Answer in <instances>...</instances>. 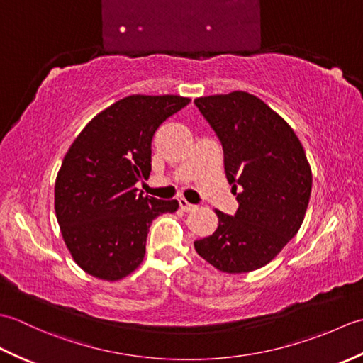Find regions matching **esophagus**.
I'll return each mask as SVG.
<instances>
[{
  "mask_svg": "<svg viewBox=\"0 0 363 363\" xmlns=\"http://www.w3.org/2000/svg\"><path fill=\"white\" fill-rule=\"evenodd\" d=\"M179 207H181V209H182L184 212H191V211L196 209L195 204H190V203L187 201V199H184V198L179 199Z\"/></svg>",
  "mask_w": 363,
  "mask_h": 363,
  "instance_id": "1",
  "label": "esophagus"
}]
</instances>
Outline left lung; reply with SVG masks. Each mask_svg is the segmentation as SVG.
Segmentation results:
<instances>
[{
    "label": "left lung",
    "mask_w": 363,
    "mask_h": 363,
    "mask_svg": "<svg viewBox=\"0 0 363 363\" xmlns=\"http://www.w3.org/2000/svg\"><path fill=\"white\" fill-rule=\"evenodd\" d=\"M195 104L220 138L238 201L234 217L215 211L218 228L195 250L223 273L254 272L303 225L312 191L309 160L289 123L248 91L201 96Z\"/></svg>",
    "instance_id": "8db88e82"
}]
</instances>
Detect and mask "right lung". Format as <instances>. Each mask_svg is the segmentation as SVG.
Masks as SVG:
<instances>
[{"label": "right lung", "mask_w": 363, "mask_h": 363, "mask_svg": "<svg viewBox=\"0 0 363 363\" xmlns=\"http://www.w3.org/2000/svg\"><path fill=\"white\" fill-rule=\"evenodd\" d=\"M190 103L177 95H130L91 118L67 151L54 186L64 242L84 272L103 281L129 276L145 257L146 235L176 199L137 194L148 179L159 126Z\"/></svg>", "instance_id": "obj_1"}]
</instances>
